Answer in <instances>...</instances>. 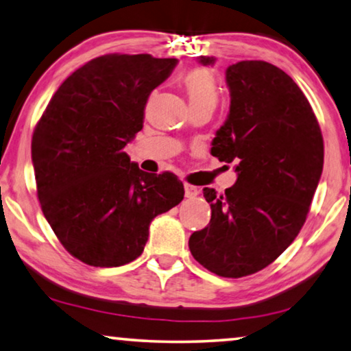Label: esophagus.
I'll list each match as a JSON object with an SVG mask.
<instances>
[{
    "mask_svg": "<svg viewBox=\"0 0 351 351\" xmlns=\"http://www.w3.org/2000/svg\"><path fill=\"white\" fill-rule=\"evenodd\" d=\"M184 193H186L187 198H193V197H197L198 193H200V189H198V187H195V186H192V184H184Z\"/></svg>",
    "mask_w": 351,
    "mask_h": 351,
    "instance_id": "1",
    "label": "esophagus"
}]
</instances>
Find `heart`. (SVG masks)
<instances>
[{
    "instance_id": "1",
    "label": "heart",
    "mask_w": 351,
    "mask_h": 351,
    "mask_svg": "<svg viewBox=\"0 0 351 351\" xmlns=\"http://www.w3.org/2000/svg\"><path fill=\"white\" fill-rule=\"evenodd\" d=\"M184 88L189 96L191 108L214 110L219 101V88L216 77L208 69H193L184 77Z\"/></svg>"
}]
</instances>
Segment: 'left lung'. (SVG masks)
Here are the masks:
<instances>
[{
    "label": "left lung",
    "mask_w": 351,
    "mask_h": 351,
    "mask_svg": "<svg viewBox=\"0 0 351 351\" xmlns=\"http://www.w3.org/2000/svg\"><path fill=\"white\" fill-rule=\"evenodd\" d=\"M213 66L214 56H198ZM230 112L211 154L237 162V182L219 195L205 187L211 221L189 238L198 263L222 277L257 273L298 237L323 171V137L304 94L266 61L226 71Z\"/></svg>",
    "instance_id": "obj_1"
}]
</instances>
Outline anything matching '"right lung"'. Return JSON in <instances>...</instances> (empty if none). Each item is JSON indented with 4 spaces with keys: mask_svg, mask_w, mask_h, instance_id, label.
<instances>
[{
    "mask_svg": "<svg viewBox=\"0 0 351 351\" xmlns=\"http://www.w3.org/2000/svg\"><path fill=\"white\" fill-rule=\"evenodd\" d=\"M176 58L104 55L61 83L31 142L42 213L83 263L113 268L140 257L149 223L184 198L173 173L140 170L124 153L145 106Z\"/></svg>",
    "mask_w": 351,
    "mask_h": 351,
    "instance_id": "right-lung-1",
    "label": "right lung"
}]
</instances>
